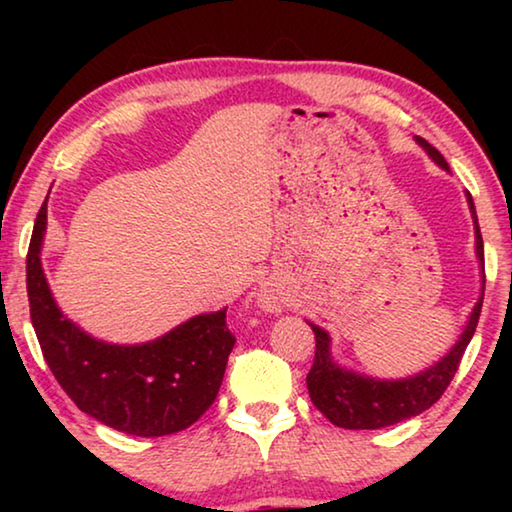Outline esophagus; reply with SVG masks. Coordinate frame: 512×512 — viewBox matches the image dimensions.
I'll return each instance as SVG.
<instances>
[{
    "mask_svg": "<svg viewBox=\"0 0 512 512\" xmlns=\"http://www.w3.org/2000/svg\"><path fill=\"white\" fill-rule=\"evenodd\" d=\"M259 307L266 309V311H277L280 309V298H277V293L273 289H264L262 293H259Z\"/></svg>",
    "mask_w": 512,
    "mask_h": 512,
    "instance_id": "1",
    "label": "esophagus"
}]
</instances>
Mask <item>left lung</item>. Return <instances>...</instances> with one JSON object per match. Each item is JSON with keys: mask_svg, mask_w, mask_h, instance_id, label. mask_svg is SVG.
<instances>
[{"mask_svg": "<svg viewBox=\"0 0 512 512\" xmlns=\"http://www.w3.org/2000/svg\"><path fill=\"white\" fill-rule=\"evenodd\" d=\"M420 146H424L433 160L440 167L449 169L447 162L436 146H431L427 140L418 137ZM467 203H470L472 219L476 225V255L483 268V284H485V266H483V239L479 230V221H476L472 196L467 194ZM485 289V287H483ZM483 307V293L479 302L474 305V311L467 323L461 339L447 354L443 361H438L436 366L420 372V375L400 379V381H381L354 375L336 366L329 357V336L323 329L311 325L316 336V354H314V366H311L307 375V388L309 397L314 402L316 409L325 415V418L343 429H381L388 424L409 420L413 415H420L427 411L429 406L440 400V395L447 391V386L452 384L461 359L465 354L467 343L474 336V329L479 325Z\"/></svg>", "mask_w": 512, "mask_h": 512, "instance_id": "1", "label": "left lung"}]
</instances>
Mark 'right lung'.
<instances>
[{
  "instance_id": "add662e5",
  "label": "right lung",
  "mask_w": 512,
  "mask_h": 512,
  "mask_svg": "<svg viewBox=\"0 0 512 512\" xmlns=\"http://www.w3.org/2000/svg\"><path fill=\"white\" fill-rule=\"evenodd\" d=\"M45 230L47 203L33 225L27 293L42 357L60 388L83 413L131 436H167L194 424L216 400L237 341L225 309L196 316L144 345L92 339L51 298L40 264Z\"/></svg>"
}]
</instances>
